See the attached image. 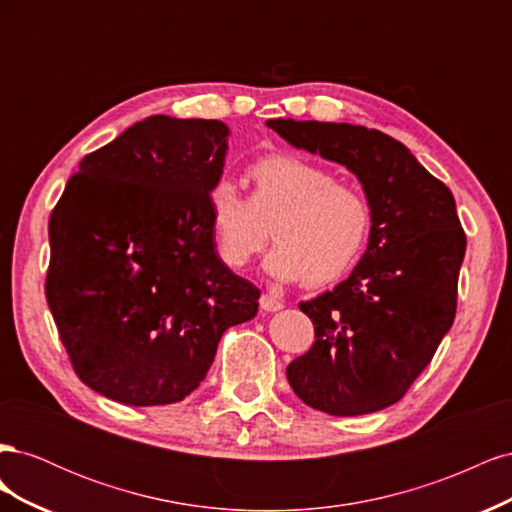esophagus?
Masks as SVG:
<instances>
[{
  "label": "esophagus",
  "mask_w": 512,
  "mask_h": 512,
  "mask_svg": "<svg viewBox=\"0 0 512 512\" xmlns=\"http://www.w3.org/2000/svg\"><path fill=\"white\" fill-rule=\"evenodd\" d=\"M260 307L265 309V312H277V309L284 307V303L277 299V297H273V294H262V297H260Z\"/></svg>",
  "instance_id": "1"
}]
</instances>
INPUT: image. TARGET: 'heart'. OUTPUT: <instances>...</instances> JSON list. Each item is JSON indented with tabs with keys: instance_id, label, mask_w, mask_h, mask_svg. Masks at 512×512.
Segmentation results:
<instances>
[{
	"instance_id": "b5f03b06",
	"label": "heart",
	"mask_w": 512,
	"mask_h": 512,
	"mask_svg": "<svg viewBox=\"0 0 512 512\" xmlns=\"http://www.w3.org/2000/svg\"><path fill=\"white\" fill-rule=\"evenodd\" d=\"M250 194L243 198L222 179L207 198L215 254L243 269L262 250L271 221L275 247L265 267L280 282L327 286L359 262L369 232L371 205L359 185L337 181L329 168L297 153H269L245 168Z\"/></svg>"
}]
</instances>
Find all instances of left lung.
Segmentation results:
<instances>
[{"mask_svg": "<svg viewBox=\"0 0 512 512\" xmlns=\"http://www.w3.org/2000/svg\"><path fill=\"white\" fill-rule=\"evenodd\" d=\"M267 126L290 145L350 168L371 205L367 252L348 280L299 303L316 342L286 367L292 391L333 416L393 406L455 320L466 256L455 198L380 130L294 119Z\"/></svg>", "mask_w": 512, "mask_h": 512, "instance_id": "left-lung-1", "label": "left lung"}]
</instances>
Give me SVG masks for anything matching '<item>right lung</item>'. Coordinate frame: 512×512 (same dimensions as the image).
Here are the masks:
<instances>
[{
	"instance_id": "add662e5",
	"label": "right lung",
	"mask_w": 512,
	"mask_h": 512,
	"mask_svg": "<svg viewBox=\"0 0 512 512\" xmlns=\"http://www.w3.org/2000/svg\"><path fill=\"white\" fill-rule=\"evenodd\" d=\"M228 128L153 115L83 158L49 220L46 303L76 376L128 406H164L205 380L260 290L215 254L207 198Z\"/></svg>"
}]
</instances>
